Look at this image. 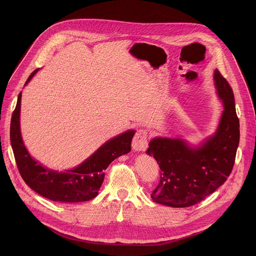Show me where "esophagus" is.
Listing matches in <instances>:
<instances>
[{
    "mask_svg": "<svg viewBox=\"0 0 256 256\" xmlns=\"http://www.w3.org/2000/svg\"><path fill=\"white\" fill-rule=\"evenodd\" d=\"M132 146L134 151H146L148 148V132L144 130H138L132 138Z\"/></svg>",
    "mask_w": 256,
    "mask_h": 256,
    "instance_id": "esophagus-1",
    "label": "esophagus"
}]
</instances>
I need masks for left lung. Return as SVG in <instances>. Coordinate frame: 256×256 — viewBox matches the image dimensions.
I'll use <instances>...</instances> for the list:
<instances>
[{"mask_svg":"<svg viewBox=\"0 0 256 256\" xmlns=\"http://www.w3.org/2000/svg\"><path fill=\"white\" fill-rule=\"evenodd\" d=\"M214 80L225 108L214 136L196 148L181 138H155L149 142L147 154L154 156L161 169L160 182L151 194L155 202L194 206L220 188L232 172L240 138L234 94L218 70Z\"/></svg>","mask_w":256,"mask_h":256,"instance_id":"left-lung-1","label":"left lung"}]
</instances>
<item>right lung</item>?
Returning a JSON list of instances; mask_svg holds the SVG:
<instances>
[{
  "mask_svg": "<svg viewBox=\"0 0 256 256\" xmlns=\"http://www.w3.org/2000/svg\"><path fill=\"white\" fill-rule=\"evenodd\" d=\"M36 68L25 85L36 74ZM21 93L12 114L10 140L19 173L25 184L35 192L54 202H81L94 198L103 184L104 170L114 160L130 152L134 130H128L104 144L78 167L58 172L42 166L26 150L20 132Z\"/></svg>",
  "mask_w": 256,
  "mask_h": 256,
  "instance_id": "right-lung-1",
  "label": "right lung"
}]
</instances>
